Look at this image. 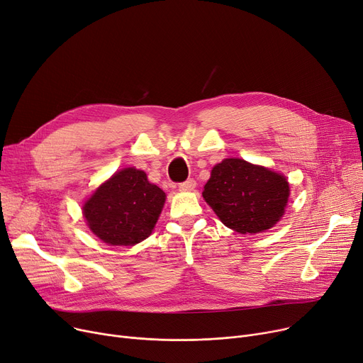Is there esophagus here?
Returning a JSON list of instances; mask_svg holds the SVG:
<instances>
[{
    "label": "esophagus",
    "mask_w": 363,
    "mask_h": 363,
    "mask_svg": "<svg viewBox=\"0 0 363 363\" xmlns=\"http://www.w3.org/2000/svg\"><path fill=\"white\" fill-rule=\"evenodd\" d=\"M196 186V180L195 179H187L186 182L179 184V189L183 191H189V190H194Z\"/></svg>",
    "instance_id": "34e87169"
}]
</instances>
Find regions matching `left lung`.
I'll return each instance as SVG.
<instances>
[{
	"instance_id": "left-lung-1",
	"label": "left lung",
	"mask_w": 363,
	"mask_h": 363,
	"mask_svg": "<svg viewBox=\"0 0 363 363\" xmlns=\"http://www.w3.org/2000/svg\"><path fill=\"white\" fill-rule=\"evenodd\" d=\"M286 177L268 168L228 158L217 164L202 196L224 225L246 234L271 228L289 201Z\"/></svg>"
}]
</instances>
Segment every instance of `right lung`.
Returning a JSON list of instances; mask_svg holds the SVG:
<instances>
[{"mask_svg":"<svg viewBox=\"0 0 363 363\" xmlns=\"http://www.w3.org/2000/svg\"><path fill=\"white\" fill-rule=\"evenodd\" d=\"M165 202L164 191L142 169L124 168L84 203L89 228L105 243L132 246L152 233Z\"/></svg>","mask_w":363,"mask_h":363,"instance_id":"obj_1","label":"right lung"}]
</instances>
